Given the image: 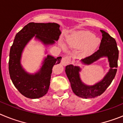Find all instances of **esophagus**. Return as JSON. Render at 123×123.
I'll return each mask as SVG.
<instances>
[{"mask_svg":"<svg viewBox=\"0 0 123 123\" xmlns=\"http://www.w3.org/2000/svg\"><path fill=\"white\" fill-rule=\"evenodd\" d=\"M70 61H71L70 57L68 56H66L62 58V60L61 62V63H62V64L63 66H65V65H68V64L70 62Z\"/></svg>","mask_w":123,"mask_h":123,"instance_id":"obj_1","label":"esophagus"}]
</instances>
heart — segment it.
Segmentation results:
<instances>
[{"label":"heart","instance_id":"heart-1","mask_svg":"<svg viewBox=\"0 0 123 123\" xmlns=\"http://www.w3.org/2000/svg\"><path fill=\"white\" fill-rule=\"evenodd\" d=\"M93 38V39H94L95 38ZM89 41V39L88 37H87L86 36H84L82 35H79L76 36V37H74L73 38H71V39H68V43H69V45H74L76 43H78V42H80V43H86L87 41Z\"/></svg>","mask_w":123,"mask_h":123}]
</instances>
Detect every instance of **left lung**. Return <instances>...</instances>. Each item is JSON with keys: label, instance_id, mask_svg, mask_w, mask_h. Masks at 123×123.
Wrapping results in <instances>:
<instances>
[{"label": "left lung", "instance_id": "8db88e82", "mask_svg": "<svg viewBox=\"0 0 123 123\" xmlns=\"http://www.w3.org/2000/svg\"><path fill=\"white\" fill-rule=\"evenodd\" d=\"M100 31L102 39L99 49L92 55L81 59V62L84 65H89L100 58L107 57L110 68L104 78L94 85L88 86L81 81L79 74L81 71L80 67L69 65L65 68V72L71 84L73 92L81 98H94L103 94L110 85L117 73L119 54L117 42L108 33L103 30Z\"/></svg>", "mask_w": 123, "mask_h": 123}]
</instances>
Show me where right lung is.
I'll use <instances>...</instances> for the list:
<instances>
[{"mask_svg":"<svg viewBox=\"0 0 123 123\" xmlns=\"http://www.w3.org/2000/svg\"><path fill=\"white\" fill-rule=\"evenodd\" d=\"M61 34L60 25L55 23H29L16 34L10 50L8 69L15 87L23 95L29 98H41L47 93L50 83L52 68L59 64L62 57L50 55L44 58L37 72L29 73L21 63L22 52L33 37L45 46L53 45Z\"/></svg>","mask_w":123,"mask_h":123,"instance_id":"1","label":"right lung"}]
</instances>
